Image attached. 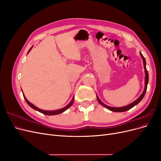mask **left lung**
Instances as JSON below:
<instances>
[{"mask_svg": "<svg viewBox=\"0 0 161 161\" xmlns=\"http://www.w3.org/2000/svg\"><path fill=\"white\" fill-rule=\"evenodd\" d=\"M140 54L141 57H142V58L143 64H144V72H145V87H144V90L142 93L141 94V95L138 97V98L136 99V101H134L133 103H130V104H129L128 105H126V106L121 107V108H113V107H110V106H108V105H106L105 104H104L103 102H102L99 99L98 96L97 95V101H98L99 103L102 106L105 107V108H107V109L111 111H114V112H124V111H126L130 109L131 108H132L133 107H134L135 105L138 104L140 102L142 101V99L144 98V97L145 93H146V91H147V85H148V71L147 70V67H146V60H145V58L143 56V55L142 54V53L140 52Z\"/></svg>", "mask_w": 161, "mask_h": 161, "instance_id": "left-lung-1", "label": "left lung"}]
</instances>
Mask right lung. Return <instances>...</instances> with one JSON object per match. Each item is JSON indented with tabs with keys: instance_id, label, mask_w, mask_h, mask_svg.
Instances as JSON below:
<instances>
[{
	"instance_id": "right-lung-1",
	"label": "right lung",
	"mask_w": 161,
	"mask_h": 161,
	"mask_svg": "<svg viewBox=\"0 0 161 161\" xmlns=\"http://www.w3.org/2000/svg\"><path fill=\"white\" fill-rule=\"evenodd\" d=\"M31 48H32V47L30 48V50H29L28 53L30 52V50H31ZM23 97H24V99H25V101L27 102V103L29 105H30L31 108H33V109H35V110H36V111H39V112H40V113H42V114H43L47 115H58V114H60L62 113V112L65 111L66 109H69L70 106H72V105L73 104V102H74V99H75V97H72V100H71V101L70 102V103H69V104H68L66 107H64V108H62V109H57V110H54V111H46V110H43V109H39L38 108H37L36 106H35L34 105H33L31 103H30V102L29 101L26 99V97H25V95H23Z\"/></svg>"
}]
</instances>
